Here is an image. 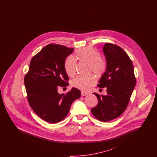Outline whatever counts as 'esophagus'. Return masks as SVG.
Returning a JSON list of instances; mask_svg holds the SVG:
<instances>
[{
	"label": "esophagus",
	"instance_id": "esophagus-1",
	"mask_svg": "<svg viewBox=\"0 0 157 157\" xmlns=\"http://www.w3.org/2000/svg\"><path fill=\"white\" fill-rule=\"evenodd\" d=\"M87 95H88V93L85 92H81V95L82 96H86Z\"/></svg>",
	"mask_w": 157,
	"mask_h": 157
}]
</instances>
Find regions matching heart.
<instances>
[{
	"mask_svg": "<svg viewBox=\"0 0 157 157\" xmlns=\"http://www.w3.org/2000/svg\"><path fill=\"white\" fill-rule=\"evenodd\" d=\"M76 58L82 62L90 64V71L97 76L104 75L106 70V63L101 58L100 53L92 48H85L78 50L76 53ZM76 61L75 58L69 56L65 61V69L68 76H73L75 74ZM97 82L93 75L87 76H79L72 81V85L77 89L86 91L92 87Z\"/></svg>",
	"mask_w": 157,
	"mask_h": 157,
	"instance_id": "b5f03b06",
	"label": "heart"
}]
</instances>
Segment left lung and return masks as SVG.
Masks as SVG:
<instances>
[{
  "label": "left lung",
  "mask_w": 157,
  "mask_h": 157,
  "mask_svg": "<svg viewBox=\"0 0 157 157\" xmlns=\"http://www.w3.org/2000/svg\"><path fill=\"white\" fill-rule=\"evenodd\" d=\"M102 49L106 56V70L98 86L106 87L107 95L94 93L98 103L91 112L97 120L108 122L119 117L125 111L136 85V78L132 62L121 47L106 43Z\"/></svg>",
  "instance_id": "8db88e82"
}]
</instances>
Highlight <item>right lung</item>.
<instances>
[{"instance_id":"right-lung-1","label":"right lung","mask_w":157,"mask_h":157,"mask_svg":"<svg viewBox=\"0 0 157 157\" xmlns=\"http://www.w3.org/2000/svg\"><path fill=\"white\" fill-rule=\"evenodd\" d=\"M73 48L56 44L46 45L31 59L24 83L31 108L43 120L57 123L69 112L73 102L81 97V91L72 88L66 94L58 88L67 86L69 78L65 69L66 58Z\"/></svg>"}]
</instances>
